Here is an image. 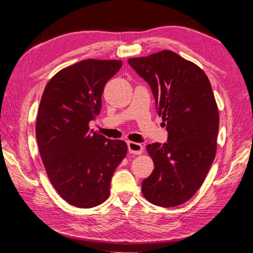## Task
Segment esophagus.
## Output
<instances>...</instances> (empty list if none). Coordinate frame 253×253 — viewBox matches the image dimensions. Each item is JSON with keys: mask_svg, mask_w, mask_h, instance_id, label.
<instances>
[{"mask_svg": "<svg viewBox=\"0 0 253 253\" xmlns=\"http://www.w3.org/2000/svg\"><path fill=\"white\" fill-rule=\"evenodd\" d=\"M128 146V151L131 154H136V155H139V154L143 153V145L139 143H135V142H128L127 143Z\"/></svg>", "mask_w": 253, "mask_h": 253, "instance_id": "obj_1", "label": "esophagus"}]
</instances>
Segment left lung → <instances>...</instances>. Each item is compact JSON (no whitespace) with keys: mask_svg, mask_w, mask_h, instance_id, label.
Instances as JSON below:
<instances>
[{"mask_svg":"<svg viewBox=\"0 0 253 253\" xmlns=\"http://www.w3.org/2000/svg\"><path fill=\"white\" fill-rule=\"evenodd\" d=\"M155 98L169 131L165 144L147 145L154 170L142 183L148 202L173 208L202 185L216 153L219 110L211 84L200 67L169 50L128 59Z\"/></svg>","mask_w":253,"mask_h":253,"instance_id":"8db88e82","label":"left lung"}]
</instances>
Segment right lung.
Here are the masks:
<instances>
[{
	"label": "right lung",
	"mask_w": 253,
	"mask_h": 253,
	"mask_svg": "<svg viewBox=\"0 0 253 253\" xmlns=\"http://www.w3.org/2000/svg\"><path fill=\"white\" fill-rule=\"evenodd\" d=\"M122 65L121 60H83L53 76L41 98L36 125L41 160L55 191L77 208L108 199L111 177L127 154L125 142L89 128L100 113L106 83Z\"/></svg>",
	"instance_id": "right-lung-1"
}]
</instances>
